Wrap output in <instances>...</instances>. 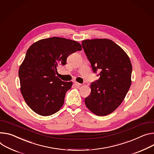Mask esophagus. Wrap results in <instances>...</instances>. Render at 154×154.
<instances>
[{"mask_svg":"<svg viewBox=\"0 0 154 154\" xmlns=\"http://www.w3.org/2000/svg\"><path fill=\"white\" fill-rule=\"evenodd\" d=\"M81 83H78V82H74V85H75V87H77V88H79V87H80V86H81Z\"/></svg>","mask_w":154,"mask_h":154,"instance_id":"34e87169","label":"esophagus"}]
</instances>
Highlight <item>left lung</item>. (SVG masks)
I'll return each instance as SVG.
<instances>
[{
  "label": "left lung",
  "mask_w": 154,
  "mask_h": 154,
  "mask_svg": "<svg viewBox=\"0 0 154 154\" xmlns=\"http://www.w3.org/2000/svg\"><path fill=\"white\" fill-rule=\"evenodd\" d=\"M82 46L93 72H100V79L91 83L85 105L97 116H107L120 105L130 89L131 61L124 50L109 39L83 40Z\"/></svg>",
  "instance_id": "left-lung-1"
}]
</instances>
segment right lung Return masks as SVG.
<instances>
[{
  "label": "right lung",
  "instance_id": "right-lung-1",
  "mask_svg": "<svg viewBox=\"0 0 154 154\" xmlns=\"http://www.w3.org/2000/svg\"><path fill=\"white\" fill-rule=\"evenodd\" d=\"M81 50L77 42L58 37L40 40L27 50L18 74L23 98L35 113L49 116L61 108L72 82L56 76L57 67L66 64L69 54Z\"/></svg>",
  "mask_w": 154,
  "mask_h": 154
}]
</instances>
